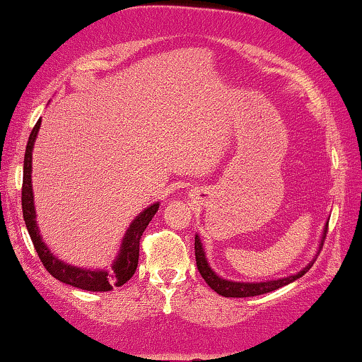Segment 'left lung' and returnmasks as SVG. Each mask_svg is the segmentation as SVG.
<instances>
[{
    "instance_id": "8db88e82",
    "label": "left lung",
    "mask_w": 362,
    "mask_h": 362,
    "mask_svg": "<svg viewBox=\"0 0 362 362\" xmlns=\"http://www.w3.org/2000/svg\"><path fill=\"white\" fill-rule=\"evenodd\" d=\"M327 227H325V230H323L320 248L323 245L325 235H327L325 233L327 232ZM194 250H196L197 269H199V272H201V276L204 277V281L207 282L211 289H214L218 296H223V297H255V296H261V294H268V292L279 289V287L291 284V282H294L296 279H298V277H302L308 269L312 268V264L315 263V259H313L302 271H298L297 274L282 277V279L266 281V282H237V281L223 279V277L216 274V271H212V268L207 263L206 253H204L201 238H199L197 235H196V240H194Z\"/></svg>"
}]
</instances>
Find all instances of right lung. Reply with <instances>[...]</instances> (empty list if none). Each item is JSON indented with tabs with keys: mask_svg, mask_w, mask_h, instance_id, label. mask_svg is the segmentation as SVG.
I'll list each match as a JSON object with an SVG mask.
<instances>
[{
	"mask_svg": "<svg viewBox=\"0 0 362 362\" xmlns=\"http://www.w3.org/2000/svg\"><path fill=\"white\" fill-rule=\"evenodd\" d=\"M40 127V119L37 124L34 125L33 132L29 135V142L25 146L24 155V173H23V216L25 227L33 240L34 248L37 251L42 264L45 269L50 272L55 279L60 282H65L68 286L78 287L83 291L91 292H107L114 289V287H120L127 282L130 277L135 274L139 264V250H140V238L145 228L148 227L150 220L158 211L160 204L155 202L150 207H146L144 212H140L132 223L129 225L127 232H125L122 238V245L117 253V258L114 261L112 268L106 269H86V268H76L68 263L60 261L57 256L50 253L47 248L44 240L40 237L37 220H35V207H34V196H33V181H30V173H33V148L35 137H37Z\"/></svg>",
	"mask_w": 362,
	"mask_h": 362,
	"instance_id": "right-lung-1",
	"label": "right lung"
}]
</instances>
